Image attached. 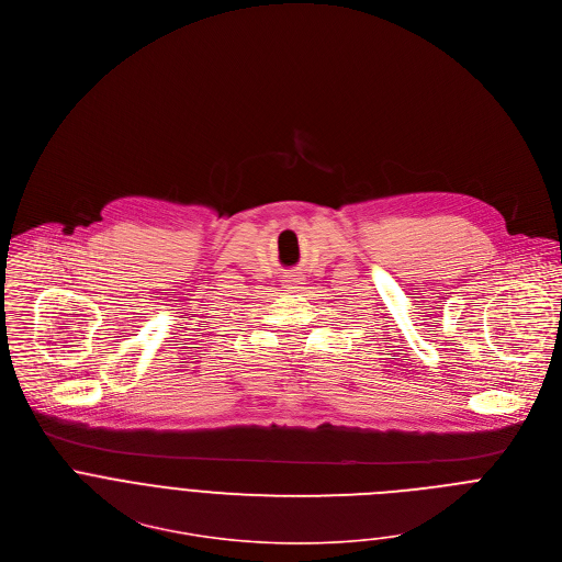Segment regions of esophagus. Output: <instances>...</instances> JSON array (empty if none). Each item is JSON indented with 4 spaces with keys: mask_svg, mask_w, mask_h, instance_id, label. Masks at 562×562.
Here are the masks:
<instances>
[{
    "mask_svg": "<svg viewBox=\"0 0 562 562\" xmlns=\"http://www.w3.org/2000/svg\"><path fill=\"white\" fill-rule=\"evenodd\" d=\"M300 284H304V278L300 273H289L284 278V289H297Z\"/></svg>",
    "mask_w": 562,
    "mask_h": 562,
    "instance_id": "obj_1",
    "label": "esophagus"
}]
</instances>
